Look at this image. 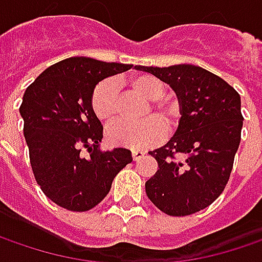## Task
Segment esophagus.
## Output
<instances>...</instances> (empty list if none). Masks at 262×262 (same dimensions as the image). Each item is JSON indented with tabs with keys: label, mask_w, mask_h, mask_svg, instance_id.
I'll list each match as a JSON object with an SVG mask.
<instances>
[{
	"label": "esophagus",
	"mask_w": 262,
	"mask_h": 262,
	"mask_svg": "<svg viewBox=\"0 0 262 262\" xmlns=\"http://www.w3.org/2000/svg\"><path fill=\"white\" fill-rule=\"evenodd\" d=\"M143 155H145V152L139 151V149H133V151H132V157H133V160H139V158H142Z\"/></svg>",
	"instance_id": "obj_1"
}]
</instances>
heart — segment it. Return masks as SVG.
<instances>
[{"label": "heart", "instance_id": "1", "mask_svg": "<svg viewBox=\"0 0 262 262\" xmlns=\"http://www.w3.org/2000/svg\"><path fill=\"white\" fill-rule=\"evenodd\" d=\"M130 86L132 92L143 99L149 101V106L159 116H151L141 123H116L107 130V141L111 145L127 146L132 149H143L160 143L165 138V121L168 129H174L179 123L180 111L176 102L165 101L164 97L167 86L163 80L149 74H136L124 79ZM91 107L97 119L105 124L113 123L119 117V99H117V85L113 79H105L99 82L91 97ZM149 107L143 110V116H149Z\"/></svg>", "mask_w": 262, "mask_h": 262}]
</instances>
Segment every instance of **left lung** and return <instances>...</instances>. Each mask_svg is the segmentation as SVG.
Wrapping results in <instances>:
<instances>
[{"label":"left lung","instance_id":"obj_1","mask_svg":"<svg viewBox=\"0 0 262 262\" xmlns=\"http://www.w3.org/2000/svg\"><path fill=\"white\" fill-rule=\"evenodd\" d=\"M171 86L180 102V121L164 146L149 151L158 170L145 190L154 205L183 217L207 208L222 195L241 143V97L217 74L192 66L145 67Z\"/></svg>","mask_w":262,"mask_h":262}]
</instances>
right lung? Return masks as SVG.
I'll return each instance as SVG.
<instances>
[{
  "label": "right lung",
  "instance_id": "add662e5",
  "mask_svg": "<svg viewBox=\"0 0 262 262\" xmlns=\"http://www.w3.org/2000/svg\"><path fill=\"white\" fill-rule=\"evenodd\" d=\"M129 69L132 64L72 57L48 67L28 86L20 114L32 171L58 207L92 210L107 196L120 170L132 163L126 148L99 151L104 129L91 107L95 86Z\"/></svg>",
  "mask_w": 262,
  "mask_h": 262
}]
</instances>
